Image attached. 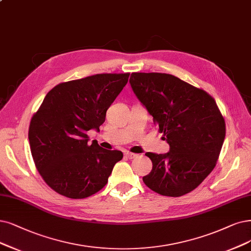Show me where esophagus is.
Segmentation results:
<instances>
[{
	"label": "esophagus",
	"mask_w": 251,
	"mask_h": 251,
	"mask_svg": "<svg viewBox=\"0 0 251 251\" xmlns=\"http://www.w3.org/2000/svg\"><path fill=\"white\" fill-rule=\"evenodd\" d=\"M125 156L128 157V158L132 159V158H134V157L137 156V154H134V153H131V152H125Z\"/></svg>",
	"instance_id": "1"
}]
</instances>
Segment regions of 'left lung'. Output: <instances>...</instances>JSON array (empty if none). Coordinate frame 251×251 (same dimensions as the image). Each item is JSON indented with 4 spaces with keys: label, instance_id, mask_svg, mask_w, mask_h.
Returning a JSON list of instances; mask_svg holds the SVG:
<instances>
[{
    "label": "left lung",
    "instance_id": "1",
    "mask_svg": "<svg viewBox=\"0 0 251 251\" xmlns=\"http://www.w3.org/2000/svg\"><path fill=\"white\" fill-rule=\"evenodd\" d=\"M129 81L170 145L166 154L146 153L153 168L144 183L164 197L196 189L215 168L226 137L215 99L168 73L133 72Z\"/></svg>",
    "mask_w": 251,
    "mask_h": 251
}]
</instances>
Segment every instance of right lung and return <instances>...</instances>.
Returning a JSON list of instances; mask_svg holds the SVG:
<instances>
[{"label":"right lung","mask_w":251,"mask_h":251,"mask_svg":"<svg viewBox=\"0 0 251 251\" xmlns=\"http://www.w3.org/2000/svg\"><path fill=\"white\" fill-rule=\"evenodd\" d=\"M130 73H101L61 82L46 94L29 127L31 153L44 182L61 196L85 199L103 188L123 158L105 150L87 131L104 123L106 110Z\"/></svg>","instance_id":"obj_1"}]
</instances>
